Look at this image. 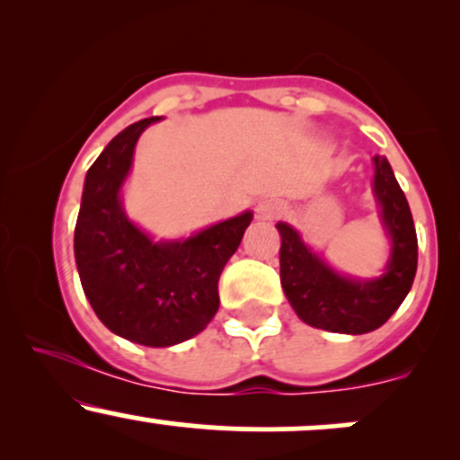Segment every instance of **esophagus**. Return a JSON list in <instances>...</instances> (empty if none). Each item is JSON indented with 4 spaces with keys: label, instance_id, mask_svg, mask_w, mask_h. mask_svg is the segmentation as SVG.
<instances>
[{
    "label": "esophagus",
    "instance_id": "1",
    "mask_svg": "<svg viewBox=\"0 0 460 460\" xmlns=\"http://www.w3.org/2000/svg\"><path fill=\"white\" fill-rule=\"evenodd\" d=\"M281 214H283V205L279 203V200H272V199L260 200L255 208V216L260 220H277Z\"/></svg>",
    "mask_w": 460,
    "mask_h": 460
}]
</instances>
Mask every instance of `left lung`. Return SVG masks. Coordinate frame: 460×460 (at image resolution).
<instances>
[{
    "label": "left lung",
    "mask_w": 460,
    "mask_h": 460,
    "mask_svg": "<svg viewBox=\"0 0 460 460\" xmlns=\"http://www.w3.org/2000/svg\"><path fill=\"white\" fill-rule=\"evenodd\" d=\"M374 192L392 235V261L376 281H352L332 272L303 244L296 231L279 223L281 234V285L298 318L331 332H369L392 318L413 285L417 270V234L402 188L392 166L374 157Z\"/></svg>",
    "instance_id": "obj_1"
}]
</instances>
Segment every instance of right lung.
Listing matches in <instances>:
<instances>
[{
	"mask_svg": "<svg viewBox=\"0 0 460 460\" xmlns=\"http://www.w3.org/2000/svg\"><path fill=\"white\" fill-rule=\"evenodd\" d=\"M157 116L120 131L88 168L75 225V261L97 318L142 346L194 337L218 311V279L240 246L251 212L186 242H151L123 214L119 190L138 136Z\"/></svg>",
	"mask_w": 460,
	"mask_h": 460,
	"instance_id": "obj_1",
	"label": "right lung"
}]
</instances>
